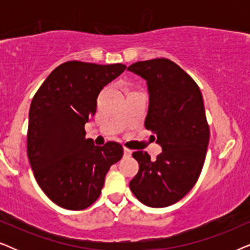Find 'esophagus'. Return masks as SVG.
I'll list each match as a JSON object with an SVG mask.
<instances>
[{"mask_svg": "<svg viewBox=\"0 0 250 250\" xmlns=\"http://www.w3.org/2000/svg\"><path fill=\"white\" fill-rule=\"evenodd\" d=\"M132 155V150L128 148H124V157H129Z\"/></svg>", "mask_w": 250, "mask_h": 250, "instance_id": "34e87169", "label": "esophagus"}]
</instances>
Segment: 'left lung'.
Returning <instances> with one entry per match:
<instances>
[{"instance_id": "obj_1", "label": "left lung", "mask_w": 250, "mask_h": 250, "mask_svg": "<svg viewBox=\"0 0 250 250\" xmlns=\"http://www.w3.org/2000/svg\"><path fill=\"white\" fill-rule=\"evenodd\" d=\"M127 70L146 81L145 126L163 148L156 160L146 151L133 152L139 172L129 189L146 206H170L192 189L206 158L209 126L203 94L192 77L166 58L138 61Z\"/></svg>"}]
</instances>
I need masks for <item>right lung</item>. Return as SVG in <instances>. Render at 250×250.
Here are the masks:
<instances>
[{"mask_svg":"<svg viewBox=\"0 0 250 250\" xmlns=\"http://www.w3.org/2000/svg\"><path fill=\"white\" fill-rule=\"evenodd\" d=\"M126 69L123 63L67 61L51 73L29 109L27 155L43 192L58 206L82 210L98 199L105 174L122 159V145L94 146L84 126L95 114L105 85Z\"/></svg>","mask_w":250,"mask_h":250,"instance_id":"1","label":"right lung"}]
</instances>
